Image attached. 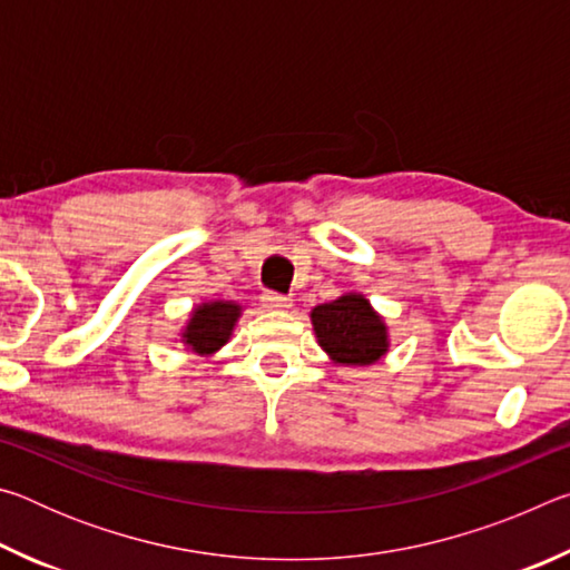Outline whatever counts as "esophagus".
Wrapping results in <instances>:
<instances>
[{
	"label": "esophagus",
	"mask_w": 570,
	"mask_h": 570,
	"mask_svg": "<svg viewBox=\"0 0 570 570\" xmlns=\"http://www.w3.org/2000/svg\"><path fill=\"white\" fill-rule=\"evenodd\" d=\"M262 304L264 308H268V312H282V308H288L292 306V298L278 294V292H264L262 294Z\"/></svg>",
	"instance_id": "34e87169"
}]
</instances>
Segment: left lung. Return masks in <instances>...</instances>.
Here are the masks:
<instances>
[{"label": "left lung", "instance_id": "1", "mask_svg": "<svg viewBox=\"0 0 570 570\" xmlns=\"http://www.w3.org/2000/svg\"><path fill=\"white\" fill-rule=\"evenodd\" d=\"M320 344L340 364H372L387 352V330L364 296L346 294L312 312Z\"/></svg>", "mask_w": 570, "mask_h": 570}]
</instances>
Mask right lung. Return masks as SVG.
<instances>
[{
	"mask_svg": "<svg viewBox=\"0 0 570 570\" xmlns=\"http://www.w3.org/2000/svg\"><path fill=\"white\" fill-rule=\"evenodd\" d=\"M238 314L240 308L230 302H210V304L198 306L186 326L183 342L198 354L216 352L218 346H224L228 342Z\"/></svg>",
	"mask_w": 570,
	"mask_h": 570,
	"instance_id": "1",
	"label": "right lung"
}]
</instances>
